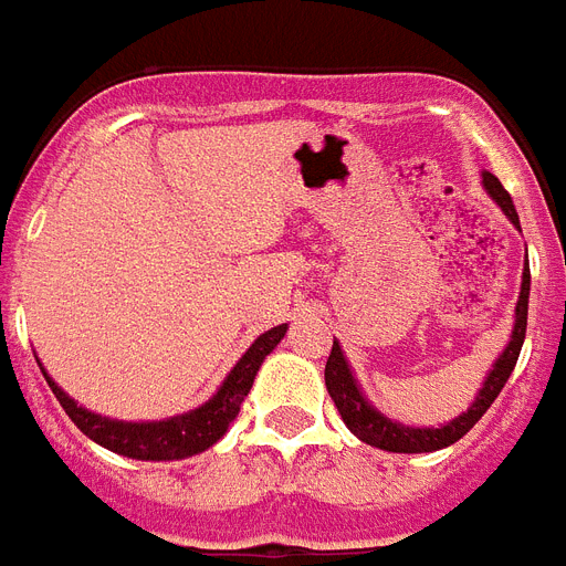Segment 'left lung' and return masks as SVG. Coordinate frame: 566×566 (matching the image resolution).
I'll use <instances>...</instances> for the list:
<instances>
[{
	"instance_id": "8db88e82",
	"label": "left lung",
	"mask_w": 566,
	"mask_h": 566,
	"mask_svg": "<svg viewBox=\"0 0 566 566\" xmlns=\"http://www.w3.org/2000/svg\"><path fill=\"white\" fill-rule=\"evenodd\" d=\"M483 185L485 190L492 193L494 202L501 205L503 213L517 226V210L515 205H512V196H509L506 188L497 181V176L483 172ZM526 310H530V265L524 269V283H521V297H517L515 310V333H512L509 347L503 349V356L497 358L494 370L489 373L483 390H480V396L469 408V413H462V417H457L454 422L442 424V428H405V424L390 422V419L381 417L376 408H370V405L364 401L361 390H358L356 378L349 373L347 361H344V353H340L338 340H335L333 353L326 358V390L333 396L335 408H338L340 419L347 422L349 431L356 433L361 442H367V446L396 451V454H422V451H440V448L446 446H454L457 440H462V437L480 422V417H483L485 410L492 408V401L497 399V394H501L503 385H506L509 376H512V370H515L517 356H521V347H524L526 338Z\"/></svg>"
}]
</instances>
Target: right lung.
I'll return each instance as SVG.
<instances>
[{
  "label": "right lung",
  "instance_id": "1",
  "mask_svg": "<svg viewBox=\"0 0 566 566\" xmlns=\"http://www.w3.org/2000/svg\"><path fill=\"white\" fill-rule=\"evenodd\" d=\"M283 335H286V324L260 335L249 347V353L237 361V367L228 373L226 385L219 387L213 399L205 401L202 408L185 413V417H172L165 422H115V419L88 413L86 408L74 405V399H69L45 373L42 376L49 381L51 394L57 396V401L69 413V419L97 446L109 448L115 454L133 457V460H181V457H193L210 448L228 431V424L240 413L242 401L254 385L260 364L277 347Z\"/></svg>",
  "mask_w": 566,
  "mask_h": 566
}]
</instances>
